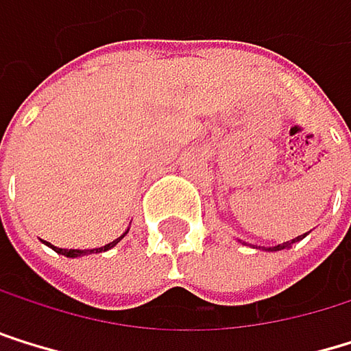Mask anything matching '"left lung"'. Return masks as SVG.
I'll return each mask as SVG.
<instances>
[{"label": "left lung", "mask_w": 351, "mask_h": 351, "mask_svg": "<svg viewBox=\"0 0 351 351\" xmlns=\"http://www.w3.org/2000/svg\"><path fill=\"white\" fill-rule=\"evenodd\" d=\"M301 238H305V234H303V236H299V238H295V240H291V242H285V244H278V246H271V248H267V250H271V252H274V250H282V248H289V246H291L293 242H297V240H301Z\"/></svg>", "instance_id": "8db88e82"}]
</instances>
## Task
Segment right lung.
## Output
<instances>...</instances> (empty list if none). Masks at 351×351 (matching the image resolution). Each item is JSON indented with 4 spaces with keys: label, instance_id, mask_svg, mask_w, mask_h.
Listing matches in <instances>:
<instances>
[{
    "label": "right lung",
    "instance_id": "obj_1",
    "mask_svg": "<svg viewBox=\"0 0 351 351\" xmlns=\"http://www.w3.org/2000/svg\"><path fill=\"white\" fill-rule=\"evenodd\" d=\"M126 236V234H124ZM124 236H119L117 240H113V242H109V244H105V246H101V248H92V250H73V248H56V246H52L58 254H64V257H82V254H92V252H103V250H109V248H113L119 240H122Z\"/></svg>",
    "mask_w": 351,
    "mask_h": 351
}]
</instances>
